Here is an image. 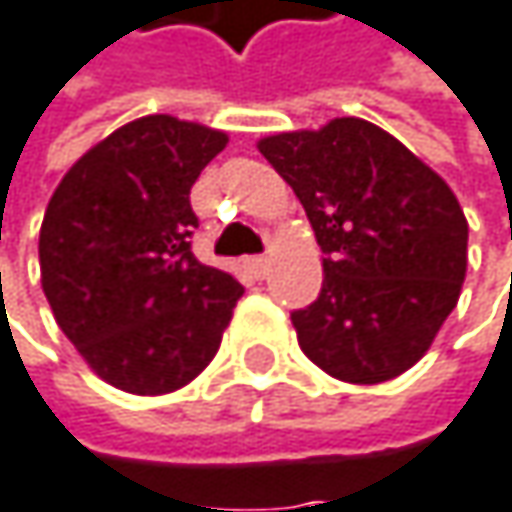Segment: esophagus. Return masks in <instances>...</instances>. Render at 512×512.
Masks as SVG:
<instances>
[{
    "mask_svg": "<svg viewBox=\"0 0 512 512\" xmlns=\"http://www.w3.org/2000/svg\"><path fill=\"white\" fill-rule=\"evenodd\" d=\"M247 268H250V274L253 277H265L268 274V268H271V259L268 256H253V259H247Z\"/></svg>",
    "mask_w": 512,
    "mask_h": 512,
    "instance_id": "34e87169",
    "label": "esophagus"
}]
</instances>
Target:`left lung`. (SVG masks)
Listing matches in <instances>:
<instances>
[{
	"instance_id": "obj_1",
	"label": "left lung",
	"mask_w": 512,
	"mask_h": 512,
	"mask_svg": "<svg viewBox=\"0 0 512 512\" xmlns=\"http://www.w3.org/2000/svg\"><path fill=\"white\" fill-rule=\"evenodd\" d=\"M259 153L292 186L326 253L319 298L292 313L304 356L359 386L413 368L468 271V220L453 189L359 117L268 135Z\"/></svg>"
}]
</instances>
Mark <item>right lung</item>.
I'll return each instance as SVG.
<instances>
[{"instance_id": "add662e5", "label": "right lung", "mask_w": 512, "mask_h": 512, "mask_svg": "<svg viewBox=\"0 0 512 512\" xmlns=\"http://www.w3.org/2000/svg\"><path fill=\"white\" fill-rule=\"evenodd\" d=\"M229 135L150 114L59 180L38 235L41 289L84 362L132 395H165L217 356L244 286L193 256L189 189Z\"/></svg>"}]
</instances>
